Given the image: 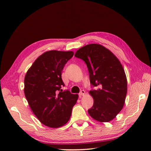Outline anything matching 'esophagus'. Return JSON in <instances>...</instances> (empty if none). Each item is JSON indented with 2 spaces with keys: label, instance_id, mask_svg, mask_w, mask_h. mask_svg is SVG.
Masks as SVG:
<instances>
[{
  "label": "esophagus",
  "instance_id": "1",
  "mask_svg": "<svg viewBox=\"0 0 151 151\" xmlns=\"http://www.w3.org/2000/svg\"><path fill=\"white\" fill-rule=\"evenodd\" d=\"M84 94H85V91L84 90H81V91L80 92V93H79V97H81L82 96H83Z\"/></svg>",
  "mask_w": 151,
  "mask_h": 151
}]
</instances>
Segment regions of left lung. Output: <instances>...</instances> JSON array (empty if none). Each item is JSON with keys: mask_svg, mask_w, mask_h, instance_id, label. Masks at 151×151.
I'll return each mask as SVG.
<instances>
[{"mask_svg": "<svg viewBox=\"0 0 151 151\" xmlns=\"http://www.w3.org/2000/svg\"><path fill=\"white\" fill-rule=\"evenodd\" d=\"M75 56L84 60L89 73L90 83L97 87L89 93L93 106L88 110L95 120L104 123L117 116L123 109L127 93V80L120 61L100 44L85 45Z\"/></svg>", "mask_w": 151, "mask_h": 151, "instance_id": "left-lung-1", "label": "left lung"}]
</instances>
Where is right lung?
Masks as SVG:
<instances>
[{
	"mask_svg": "<svg viewBox=\"0 0 151 151\" xmlns=\"http://www.w3.org/2000/svg\"><path fill=\"white\" fill-rule=\"evenodd\" d=\"M73 51L49 50L35 60L24 77V93L32 111L41 123L59 128L69 121L78 95L63 91L62 71Z\"/></svg>",
	"mask_w": 151,
	"mask_h": 151,
	"instance_id": "obj_1",
	"label": "right lung"
}]
</instances>
